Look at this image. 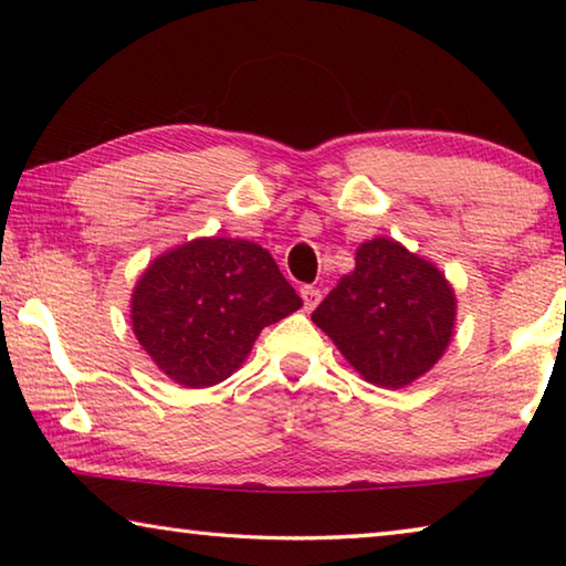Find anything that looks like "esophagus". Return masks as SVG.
<instances>
[{
	"mask_svg": "<svg viewBox=\"0 0 566 566\" xmlns=\"http://www.w3.org/2000/svg\"><path fill=\"white\" fill-rule=\"evenodd\" d=\"M300 294H302V300H304V310L306 312H312L314 306L322 302V292L317 290V286H302Z\"/></svg>",
	"mask_w": 566,
	"mask_h": 566,
	"instance_id": "obj_1",
	"label": "esophagus"
}]
</instances>
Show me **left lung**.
I'll list each match as a JSON object with an SVG mask.
<instances>
[{
  "label": "left lung",
  "instance_id": "left-lung-1",
  "mask_svg": "<svg viewBox=\"0 0 566 566\" xmlns=\"http://www.w3.org/2000/svg\"><path fill=\"white\" fill-rule=\"evenodd\" d=\"M361 379L401 389L442 359L454 334L457 294L444 272L389 237L361 242L312 314Z\"/></svg>",
  "mask_w": 566,
  "mask_h": 566
}]
</instances>
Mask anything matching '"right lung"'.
<instances>
[{
  "mask_svg": "<svg viewBox=\"0 0 566 566\" xmlns=\"http://www.w3.org/2000/svg\"><path fill=\"white\" fill-rule=\"evenodd\" d=\"M300 306L264 247L197 237L142 272L132 290V329L159 371L205 389L232 377L260 332Z\"/></svg>",
  "mask_w": 566,
  "mask_h": 566,
  "instance_id": "add662e5",
  "label": "right lung"
}]
</instances>
